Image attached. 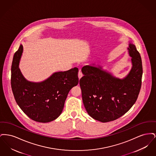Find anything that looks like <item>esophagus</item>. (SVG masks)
Instances as JSON below:
<instances>
[{"label": "esophagus", "instance_id": "obj_1", "mask_svg": "<svg viewBox=\"0 0 156 156\" xmlns=\"http://www.w3.org/2000/svg\"><path fill=\"white\" fill-rule=\"evenodd\" d=\"M82 76H83V75H82L81 71H80L79 73H78V78H79V80H80Z\"/></svg>", "mask_w": 156, "mask_h": 156}]
</instances>
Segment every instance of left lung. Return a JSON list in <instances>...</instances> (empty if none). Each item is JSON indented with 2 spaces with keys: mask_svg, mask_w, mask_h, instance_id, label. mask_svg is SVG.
Instances as JSON below:
<instances>
[{
  "mask_svg": "<svg viewBox=\"0 0 156 156\" xmlns=\"http://www.w3.org/2000/svg\"><path fill=\"white\" fill-rule=\"evenodd\" d=\"M132 67L122 79L114 76L102 66L82 67L80 80L85 109L93 119L108 122L118 119L136 102L141 88L142 62L136 46L127 48Z\"/></svg>",
  "mask_w": 156,
  "mask_h": 156,
  "instance_id": "left-lung-1",
  "label": "left lung"
}]
</instances>
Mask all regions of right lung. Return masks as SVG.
I'll return each instance as SVG.
<instances>
[{
    "label": "right lung",
    "mask_w": 156,
    "mask_h": 156,
    "mask_svg": "<svg viewBox=\"0 0 156 156\" xmlns=\"http://www.w3.org/2000/svg\"><path fill=\"white\" fill-rule=\"evenodd\" d=\"M23 50L21 44L12 65L11 86L16 102L30 119L41 123L51 122L61 115L68 92L78 85V69L54 73L43 81H29L19 68Z\"/></svg>",
    "instance_id": "1"
}]
</instances>
